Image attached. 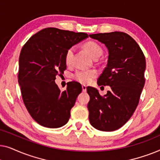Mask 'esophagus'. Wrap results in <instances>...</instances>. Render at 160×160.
Segmentation results:
<instances>
[{
    "label": "esophagus",
    "instance_id": "1",
    "mask_svg": "<svg viewBox=\"0 0 160 160\" xmlns=\"http://www.w3.org/2000/svg\"><path fill=\"white\" fill-rule=\"evenodd\" d=\"M82 91L83 92L87 91V86L85 84H82Z\"/></svg>",
    "mask_w": 160,
    "mask_h": 160
}]
</instances>
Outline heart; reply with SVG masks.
Listing matches in <instances>:
<instances>
[{"label": "heart", "mask_w": 160, "mask_h": 160, "mask_svg": "<svg viewBox=\"0 0 160 160\" xmlns=\"http://www.w3.org/2000/svg\"><path fill=\"white\" fill-rule=\"evenodd\" d=\"M84 48L93 59L99 58L102 53V48L98 43L93 42V41H89L85 43ZM73 53L74 47H73L67 50L66 54H65V62L67 65H71L72 63ZM97 75V71L95 70H81V71L76 72L73 77L78 82L83 83V84H87V83L90 82L94 78H95Z\"/></svg>", "instance_id": "b5f03b06"}]
</instances>
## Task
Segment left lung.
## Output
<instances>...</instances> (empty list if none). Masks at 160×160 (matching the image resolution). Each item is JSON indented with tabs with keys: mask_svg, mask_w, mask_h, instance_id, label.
Instances as JSON below:
<instances>
[{
	"mask_svg": "<svg viewBox=\"0 0 160 160\" xmlns=\"http://www.w3.org/2000/svg\"><path fill=\"white\" fill-rule=\"evenodd\" d=\"M89 37L108 49V62L98 84L111 87L104 96L94 87L87 88L90 97L87 105L89 122L98 130L111 132L122 128L137 108L145 84V56L136 41L125 32L92 34Z\"/></svg>",
	"mask_w": 160,
	"mask_h": 160,
	"instance_id": "left-lung-1",
	"label": "left lung"
}]
</instances>
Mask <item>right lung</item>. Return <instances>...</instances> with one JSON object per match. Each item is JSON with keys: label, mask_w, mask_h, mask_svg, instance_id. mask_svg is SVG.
Instances as JSON below:
<instances>
[{"label": "right lung", "mask_w": 160, "mask_h": 160, "mask_svg": "<svg viewBox=\"0 0 160 160\" xmlns=\"http://www.w3.org/2000/svg\"><path fill=\"white\" fill-rule=\"evenodd\" d=\"M87 38L84 32L47 28L30 37L23 46L18 82L26 108L40 125L58 128L68 122L82 85L71 82L61 92L54 80L66 69L67 50Z\"/></svg>", "instance_id": "1"}]
</instances>
